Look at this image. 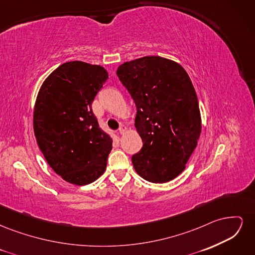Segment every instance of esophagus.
Returning <instances> with one entry per match:
<instances>
[{
    "instance_id": "34e87169",
    "label": "esophagus",
    "mask_w": 255,
    "mask_h": 255,
    "mask_svg": "<svg viewBox=\"0 0 255 255\" xmlns=\"http://www.w3.org/2000/svg\"><path fill=\"white\" fill-rule=\"evenodd\" d=\"M126 130H127V128H126L125 126H121V127L119 128V133H120V134H123V133L126 132Z\"/></svg>"
}]
</instances>
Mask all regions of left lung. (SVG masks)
I'll list each match as a JSON object with an SVG mask.
<instances>
[{"instance_id":"left-lung-1","label":"left lung","mask_w":255,"mask_h":255,"mask_svg":"<svg viewBox=\"0 0 255 255\" xmlns=\"http://www.w3.org/2000/svg\"><path fill=\"white\" fill-rule=\"evenodd\" d=\"M117 75L137 114L135 127L141 150L132 156L136 172L152 183H166L183 172L201 134L196 90L187 72L160 56L122 64Z\"/></svg>"}]
</instances>
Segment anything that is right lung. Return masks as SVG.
I'll return each instance as SVG.
<instances>
[{"label": "right lung", "mask_w": 255, "mask_h": 255, "mask_svg": "<svg viewBox=\"0 0 255 255\" xmlns=\"http://www.w3.org/2000/svg\"><path fill=\"white\" fill-rule=\"evenodd\" d=\"M107 79L101 66L68 61L45 79L38 92L36 140L50 167L68 183L90 184L106 169L113 139L100 128L91 104Z\"/></svg>", "instance_id": "right-lung-1"}]
</instances>
